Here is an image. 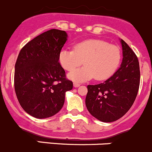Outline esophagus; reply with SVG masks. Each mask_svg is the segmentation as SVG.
Returning <instances> with one entry per match:
<instances>
[{
    "instance_id": "obj_1",
    "label": "esophagus",
    "mask_w": 152,
    "mask_h": 152,
    "mask_svg": "<svg viewBox=\"0 0 152 152\" xmlns=\"http://www.w3.org/2000/svg\"><path fill=\"white\" fill-rule=\"evenodd\" d=\"M73 85H74V87H75V88H77V87H79L80 86V84L78 83L75 82L74 83H73Z\"/></svg>"
}]
</instances>
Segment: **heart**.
Masks as SVG:
<instances>
[{
  "label": "heart",
  "mask_w": 152,
  "mask_h": 152,
  "mask_svg": "<svg viewBox=\"0 0 152 152\" xmlns=\"http://www.w3.org/2000/svg\"><path fill=\"white\" fill-rule=\"evenodd\" d=\"M121 58V50L118 46L96 39L76 43L74 50L62 49L58 57L61 66L69 72L84 61V67L68 75V77L75 82H84L94 77L97 80L108 79L117 70Z\"/></svg>",
  "instance_id": "obj_1"
}]
</instances>
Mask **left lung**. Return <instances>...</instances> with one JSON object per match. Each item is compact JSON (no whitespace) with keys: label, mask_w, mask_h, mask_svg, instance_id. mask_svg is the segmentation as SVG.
Returning <instances> with one entry per match:
<instances>
[{"label":"left lung","mask_w":152,"mask_h":152,"mask_svg":"<svg viewBox=\"0 0 152 152\" xmlns=\"http://www.w3.org/2000/svg\"><path fill=\"white\" fill-rule=\"evenodd\" d=\"M120 40L123 49L121 67L105 82L87 86V109L93 117L104 123L122 118L133 105L139 89L138 59L129 45L122 39Z\"/></svg>","instance_id":"8db88e82"}]
</instances>
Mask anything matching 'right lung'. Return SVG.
<instances>
[{"instance_id":"add662e5","label":"right lung","mask_w":152,"mask_h":152,"mask_svg":"<svg viewBox=\"0 0 152 152\" xmlns=\"http://www.w3.org/2000/svg\"><path fill=\"white\" fill-rule=\"evenodd\" d=\"M68 39L65 31L50 29L22 48L15 66V90L23 110L38 119L56 115L73 83L66 78L58 60Z\"/></svg>"}]
</instances>
